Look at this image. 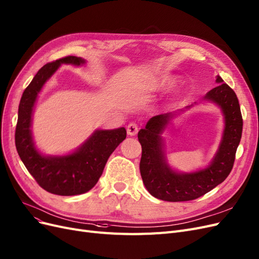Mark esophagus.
I'll use <instances>...</instances> for the list:
<instances>
[{"instance_id":"esophagus-1","label":"esophagus","mask_w":259,"mask_h":259,"mask_svg":"<svg viewBox=\"0 0 259 259\" xmlns=\"http://www.w3.org/2000/svg\"><path fill=\"white\" fill-rule=\"evenodd\" d=\"M126 131H127V134H128L130 136H135L136 134L138 133V125H137L136 123L132 122V123H130L128 125H127Z\"/></svg>"}]
</instances>
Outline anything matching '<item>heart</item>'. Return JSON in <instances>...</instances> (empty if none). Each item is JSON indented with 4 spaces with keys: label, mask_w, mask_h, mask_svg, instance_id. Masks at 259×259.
Masks as SVG:
<instances>
[{
    "label": "heart",
    "mask_w": 259,
    "mask_h": 259,
    "mask_svg": "<svg viewBox=\"0 0 259 259\" xmlns=\"http://www.w3.org/2000/svg\"><path fill=\"white\" fill-rule=\"evenodd\" d=\"M176 83V78L174 77H166V78H162L157 82V88L158 89H168L172 87Z\"/></svg>",
    "instance_id": "obj_1"
}]
</instances>
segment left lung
Here are the masks:
<instances>
[{
    "label": "left lung",
    "instance_id": "8db88e82",
    "mask_svg": "<svg viewBox=\"0 0 259 259\" xmlns=\"http://www.w3.org/2000/svg\"><path fill=\"white\" fill-rule=\"evenodd\" d=\"M217 83L218 87L204 95L203 100L220 107L224 114L225 127L218 152L208 167L182 174L168 165L162 134L177 112L155 115L148 121L145 128L139 131L138 140L142 148L140 175L146 189L155 198L165 201L196 199L224 181L233 169L242 135V115L233 89L224 83L220 76H217Z\"/></svg>",
    "mask_w": 259,
    "mask_h": 259
}]
</instances>
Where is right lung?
Returning a JSON list of instances; mask_svg holds the SVG:
<instances>
[{"instance_id": "1", "label": "right lung", "mask_w": 259, "mask_h": 259, "mask_svg": "<svg viewBox=\"0 0 259 259\" xmlns=\"http://www.w3.org/2000/svg\"><path fill=\"white\" fill-rule=\"evenodd\" d=\"M81 58L68 56L44 65L26 87L18 109L15 133L17 152L40 187L51 194L73 196L87 193L97 183L110 154L126 138L124 127L97 130L73 153L46 156L35 148L32 115L35 102L44 84L61 64L82 65Z\"/></svg>"}]
</instances>
